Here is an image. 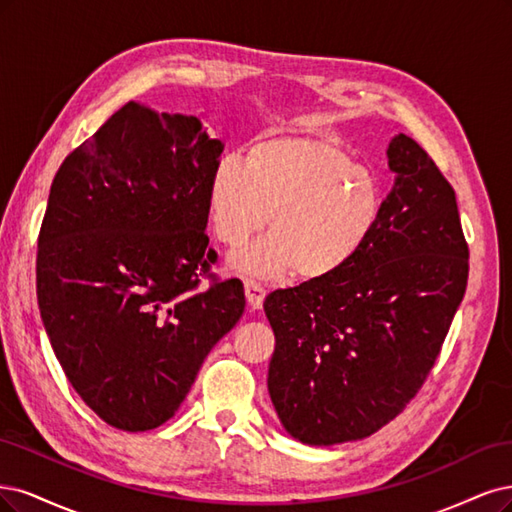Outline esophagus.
<instances>
[{"label":"esophagus","mask_w":512,"mask_h":512,"mask_svg":"<svg viewBox=\"0 0 512 512\" xmlns=\"http://www.w3.org/2000/svg\"><path fill=\"white\" fill-rule=\"evenodd\" d=\"M244 291H246V302H249V306L255 310V308H261L263 304V298H266V289H263L257 280H246L244 283Z\"/></svg>","instance_id":"34e87169"}]
</instances>
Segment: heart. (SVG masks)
I'll return each mask as SVG.
<instances>
[{"mask_svg":"<svg viewBox=\"0 0 512 512\" xmlns=\"http://www.w3.org/2000/svg\"><path fill=\"white\" fill-rule=\"evenodd\" d=\"M383 206L378 178L327 138L259 140L246 161L227 155L208 178L210 219L223 244L238 249L270 219L272 234L234 259L263 278L293 270L304 280L336 276L364 251Z\"/></svg>","mask_w":512,"mask_h":512,"instance_id":"b5f03b06","label":"heart"}]
</instances>
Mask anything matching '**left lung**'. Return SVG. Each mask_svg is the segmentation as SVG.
I'll use <instances>...</instances> for the list:
<instances>
[{
    "label": "left lung",
    "instance_id": "8db88e82",
    "mask_svg": "<svg viewBox=\"0 0 512 512\" xmlns=\"http://www.w3.org/2000/svg\"><path fill=\"white\" fill-rule=\"evenodd\" d=\"M395 185L381 221L332 278L272 291L268 391L304 444L366 438L415 398L440 355L468 285L455 191L404 134L387 148Z\"/></svg>",
    "mask_w": 512,
    "mask_h": 512
}]
</instances>
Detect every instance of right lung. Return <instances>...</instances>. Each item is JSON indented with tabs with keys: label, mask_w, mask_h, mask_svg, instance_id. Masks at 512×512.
<instances>
[{
	"label": "right lung",
	"mask_w": 512,
	"mask_h": 512,
	"mask_svg": "<svg viewBox=\"0 0 512 512\" xmlns=\"http://www.w3.org/2000/svg\"><path fill=\"white\" fill-rule=\"evenodd\" d=\"M223 153L200 119L125 104L55 174L36 289L59 364L108 425L166 423L244 312L210 276L208 178Z\"/></svg>",
	"instance_id": "right-lung-1"
}]
</instances>
